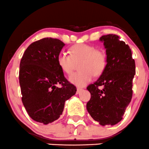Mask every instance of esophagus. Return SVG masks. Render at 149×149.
<instances>
[{
    "instance_id": "esophagus-1",
    "label": "esophagus",
    "mask_w": 149,
    "mask_h": 149,
    "mask_svg": "<svg viewBox=\"0 0 149 149\" xmlns=\"http://www.w3.org/2000/svg\"><path fill=\"white\" fill-rule=\"evenodd\" d=\"M82 88H77V92H76V93H77V94H78V93H80L81 92V91H82Z\"/></svg>"
}]
</instances>
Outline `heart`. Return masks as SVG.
<instances>
[{
  "label": "heart",
  "mask_w": 149,
  "mask_h": 149,
  "mask_svg": "<svg viewBox=\"0 0 149 149\" xmlns=\"http://www.w3.org/2000/svg\"><path fill=\"white\" fill-rule=\"evenodd\" d=\"M70 54L61 52L57 56V63L61 71L71 75L79 63L80 71L71 75L69 81L77 86H85L92 81L93 76L104 73L107 64V54L102 49L81 43L70 48Z\"/></svg>",
  "instance_id": "1"
}]
</instances>
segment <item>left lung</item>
<instances>
[{"instance_id": "obj_1", "label": "left lung", "mask_w": 149, "mask_h": 149, "mask_svg": "<svg viewBox=\"0 0 149 149\" xmlns=\"http://www.w3.org/2000/svg\"><path fill=\"white\" fill-rule=\"evenodd\" d=\"M100 40L104 42L107 64L97 81L87 87L91 97L86 107L100 125H114L122 120L132 100L135 61L130 47L118 35H103Z\"/></svg>"}]
</instances>
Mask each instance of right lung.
I'll return each mask as SVG.
<instances>
[{
    "instance_id": "1",
    "label": "right lung",
    "mask_w": 149,
    "mask_h": 149,
    "mask_svg": "<svg viewBox=\"0 0 149 149\" xmlns=\"http://www.w3.org/2000/svg\"><path fill=\"white\" fill-rule=\"evenodd\" d=\"M64 45L58 39L43 38L31 44L21 58L19 81L22 103L29 117L44 125L58 120L65 102L76 93V86L65 78L57 63Z\"/></svg>"
}]
</instances>
